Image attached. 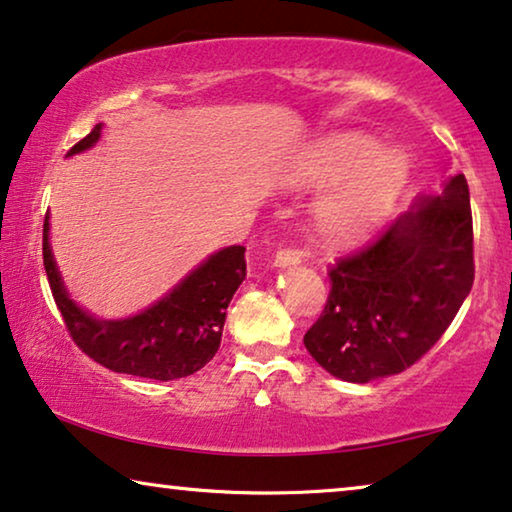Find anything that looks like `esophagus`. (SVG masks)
<instances>
[{"label": "esophagus", "mask_w": 512, "mask_h": 512, "mask_svg": "<svg viewBox=\"0 0 512 512\" xmlns=\"http://www.w3.org/2000/svg\"><path fill=\"white\" fill-rule=\"evenodd\" d=\"M299 262H301V255L292 248H280L276 257H273V264L280 266V269H285V266H297Z\"/></svg>", "instance_id": "1"}]
</instances>
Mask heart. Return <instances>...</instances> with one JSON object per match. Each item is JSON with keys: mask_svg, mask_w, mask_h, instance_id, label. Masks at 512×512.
Segmentation results:
<instances>
[{"mask_svg": "<svg viewBox=\"0 0 512 512\" xmlns=\"http://www.w3.org/2000/svg\"><path fill=\"white\" fill-rule=\"evenodd\" d=\"M410 178V160L364 132H334L299 153L292 181L331 187L315 208V229L331 248L369 239L394 211Z\"/></svg>", "mask_w": 512, "mask_h": 512, "instance_id": "1", "label": "heart"}]
</instances>
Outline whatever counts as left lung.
<instances>
[{"label": "left lung", "mask_w": 512, "mask_h": 512, "mask_svg": "<svg viewBox=\"0 0 512 512\" xmlns=\"http://www.w3.org/2000/svg\"><path fill=\"white\" fill-rule=\"evenodd\" d=\"M473 276L469 185L457 174L329 271V299L306 331V350L348 383L406 371L455 320Z\"/></svg>", "instance_id": "left-lung-1"}]
</instances>
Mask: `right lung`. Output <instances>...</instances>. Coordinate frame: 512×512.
Returning a JSON list of instances; mask_svg holds the SVG:
<instances>
[{
    "label": "right lung",
    "instance_id": "1",
    "mask_svg": "<svg viewBox=\"0 0 512 512\" xmlns=\"http://www.w3.org/2000/svg\"><path fill=\"white\" fill-rule=\"evenodd\" d=\"M102 122L69 150H90ZM43 266L64 325L85 355L106 369L150 380H176L197 373L220 348L227 306L246 278V248L229 246L208 255L187 276L136 315L104 320L69 297L50 248V215L43 220Z\"/></svg>",
    "mask_w": 512,
    "mask_h": 512
}]
</instances>
